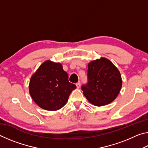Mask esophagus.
Wrapping results in <instances>:
<instances>
[{
	"mask_svg": "<svg viewBox=\"0 0 148 148\" xmlns=\"http://www.w3.org/2000/svg\"><path fill=\"white\" fill-rule=\"evenodd\" d=\"M76 87L77 88H79V87H80V82H77V83H76Z\"/></svg>",
	"mask_w": 148,
	"mask_h": 148,
	"instance_id": "obj_1",
	"label": "esophagus"
}]
</instances>
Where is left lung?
<instances>
[{
  "instance_id": "left-lung-1",
  "label": "left lung",
  "mask_w": 148,
  "mask_h": 148,
  "mask_svg": "<svg viewBox=\"0 0 148 148\" xmlns=\"http://www.w3.org/2000/svg\"><path fill=\"white\" fill-rule=\"evenodd\" d=\"M87 79V83L82 85V90L88 101L97 106L114 101L122 86L118 69L104 57L88 64Z\"/></svg>"
}]
</instances>
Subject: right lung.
Returning <instances> with one entry per match:
<instances>
[{"label": "right lung", "mask_w": 148, "mask_h": 148, "mask_svg": "<svg viewBox=\"0 0 148 148\" xmlns=\"http://www.w3.org/2000/svg\"><path fill=\"white\" fill-rule=\"evenodd\" d=\"M29 88L32 99L38 106L55 111L66 104L76 86L69 82L68 74L61 64L46 61L32 76Z\"/></svg>", "instance_id": "add662e5"}]
</instances>
